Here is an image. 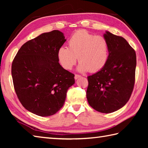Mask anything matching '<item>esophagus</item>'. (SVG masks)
I'll return each instance as SVG.
<instances>
[{
	"label": "esophagus",
	"instance_id": "esophagus-1",
	"mask_svg": "<svg viewBox=\"0 0 148 148\" xmlns=\"http://www.w3.org/2000/svg\"><path fill=\"white\" fill-rule=\"evenodd\" d=\"M81 77V76H79V75H77V74H75V76H74V79H79V78Z\"/></svg>",
	"mask_w": 148,
	"mask_h": 148
}]
</instances>
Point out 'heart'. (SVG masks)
Wrapping results in <instances>:
<instances>
[{
	"instance_id": "heart-1",
	"label": "heart",
	"mask_w": 148,
	"mask_h": 148,
	"mask_svg": "<svg viewBox=\"0 0 148 148\" xmlns=\"http://www.w3.org/2000/svg\"><path fill=\"white\" fill-rule=\"evenodd\" d=\"M109 52V44L105 37L81 30L69 39L68 48L62 46L58 49L57 57L62 67L67 70L76 64L78 57V71L95 73L106 65Z\"/></svg>"
}]
</instances>
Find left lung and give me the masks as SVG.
Listing matches in <instances>:
<instances>
[{
	"label": "left lung",
	"instance_id": "left-lung-1",
	"mask_svg": "<svg viewBox=\"0 0 148 148\" xmlns=\"http://www.w3.org/2000/svg\"><path fill=\"white\" fill-rule=\"evenodd\" d=\"M109 59L101 71L88 76L86 98L90 106L102 113H111L128 101L135 83L136 54L123 37L106 31Z\"/></svg>",
	"mask_w": 148,
	"mask_h": 148
}]
</instances>
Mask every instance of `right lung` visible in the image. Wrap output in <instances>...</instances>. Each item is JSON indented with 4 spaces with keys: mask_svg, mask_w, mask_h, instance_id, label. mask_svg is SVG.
Returning <instances> with one entry per match:
<instances>
[{
    "mask_svg": "<svg viewBox=\"0 0 148 148\" xmlns=\"http://www.w3.org/2000/svg\"><path fill=\"white\" fill-rule=\"evenodd\" d=\"M66 41L57 30L25 42L12 64L11 74L18 98L28 111L40 116L55 114L64 104L74 75L59 64L58 49Z\"/></svg>",
    "mask_w": 148,
    "mask_h": 148,
    "instance_id": "1",
    "label": "right lung"
}]
</instances>
